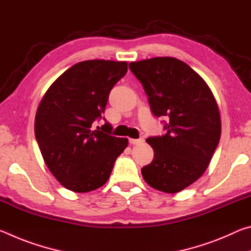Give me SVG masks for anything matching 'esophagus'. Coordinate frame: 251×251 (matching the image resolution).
<instances>
[{
    "mask_svg": "<svg viewBox=\"0 0 251 251\" xmlns=\"http://www.w3.org/2000/svg\"><path fill=\"white\" fill-rule=\"evenodd\" d=\"M144 142L143 138H138V139H135V138H129V143L131 145H138V144H142Z\"/></svg>",
    "mask_w": 251,
    "mask_h": 251,
    "instance_id": "1",
    "label": "esophagus"
}]
</instances>
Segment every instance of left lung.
Listing matches in <instances>:
<instances>
[{
	"label": "left lung",
	"mask_w": 251,
	"mask_h": 251,
	"mask_svg": "<svg viewBox=\"0 0 251 251\" xmlns=\"http://www.w3.org/2000/svg\"><path fill=\"white\" fill-rule=\"evenodd\" d=\"M142 83L155 116H167L164 136L146 142L154 159L142 168L148 185L174 194L201 178L222 135L218 104L207 83L175 57H152L129 63Z\"/></svg>",
	"instance_id": "left-lung-1"
}]
</instances>
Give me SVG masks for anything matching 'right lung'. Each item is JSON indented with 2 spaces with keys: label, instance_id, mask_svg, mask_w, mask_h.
Here are the masks:
<instances>
[{
  "label": "right lung",
  "instance_id": "obj_1",
  "mask_svg": "<svg viewBox=\"0 0 251 251\" xmlns=\"http://www.w3.org/2000/svg\"><path fill=\"white\" fill-rule=\"evenodd\" d=\"M127 62L90 59L70 67L50 85L35 115V137L46 166L63 187L88 193L108 180L128 139L110 136V125L97 127L114 85Z\"/></svg>",
  "mask_w": 251,
  "mask_h": 251
}]
</instances>
